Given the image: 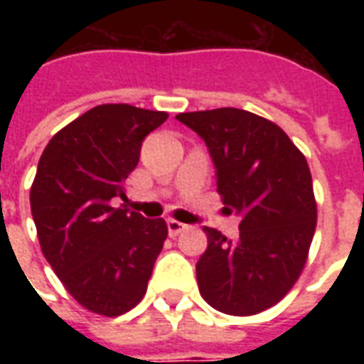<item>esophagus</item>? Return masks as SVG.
I'll return each instance as SVG.
<instances>
[{
  "mask_svg": "<svg viewBox=\"0 0 364 364\" xmlns=\"http://www.w3.org/2000/svg\"><path fill=\"white\" fill-rule=\"evenodd\" d=\"M167 230H169V236L175 237V236H179L181 232H185V230H189V226H187V224H183V222L167 220Z\"/></svg>",
  "mask_w": 364,
  "mask_h": 364,
  "instance_id": "34e87169",
  "label": "esophagus"
}]
</instances>
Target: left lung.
<instances>
[{
  "label": "left lung",
  "instance_id": "obj_1",
  "mask_svg": "<svg viewBox=\"0 0 364 364\" xmlns=\"http://www.w3.org/2000/svg\"><path fill=\"white\" fill-rule=\"evenodd\" d=\"M208 146L226 214H240V237L203 228L200 296L214 310L253 316L287 296L304 271L318 206L304 154L281 127L244 109L179 112Z\"/></svg>",
  "mask_w": 364,
  "mask_h": 364
}]
</instances>
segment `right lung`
<instances>
[{
  "label": "right lung",
  "mask_w": 364,
  "mask_h": 364,
  "mask_svg": "<svg viewBox=\"0 0 364 364\" xmlns=\"http://www.w3.org/2000/svg\"><path fill=\"white\" fill-rule=\"evenodd\" d=\"M167 117L97 105L52 136L38 159L31 213L41 250L77 304L99 316L114 318L142 300L166 242L164 218L148 220L114 198H127L122 183L142 140Z\"/></svg>",
  "instance_id": "right-lung-1"
}]
</instances>
